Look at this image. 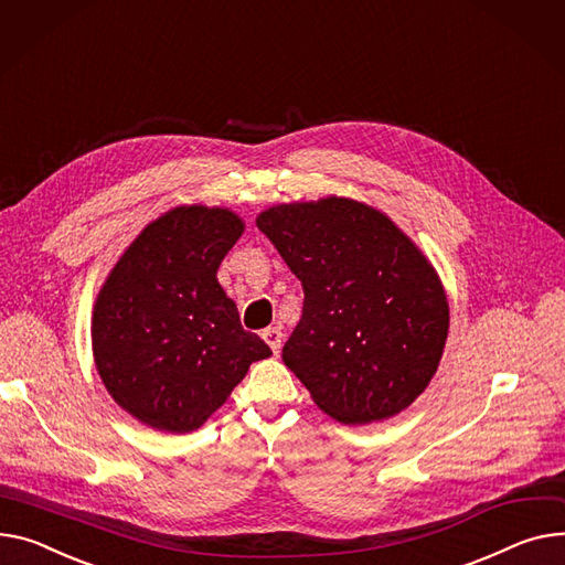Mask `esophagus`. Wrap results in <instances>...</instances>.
Here are the masks:
<instances>
[{
  "mask_svg": "<svg viewBox=\"0 0 565 565\" xmlns=\"http://www.w3.org/2000/svg\"><path fill=\"white\" fill-rule=\"evenodd\" d=\"M263 341H266L270 345V350L275 354H279L281 350V343H284V333H281V327H268L266 331H263Z\"/></svg>",
  "mask_w": 565,
  "mask_h": 565,
  "instance_id": "esophagus-1",
  "label": "esophagus"
}]
</instances>
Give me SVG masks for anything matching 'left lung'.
I'll list each match as a JSON object with an SVG mask.
<instances>
[{"mask_svg": "<svg viewBox=\"0 0 565 565\" xmlns=\"http://www.w3.org/2000/svg\"><path fill=\"white\" fill-rule=\"evenodd\" d=\"M302 281V318L281 359L313 402L343 425L397 416L438 370L449 329L443 284L397 224L348 198L258 213Z\"/></svg>", "mask_w": 565, "mask_h": 565, "instance_id": "left-lung-1", "label": "left lung"}]
</instances>
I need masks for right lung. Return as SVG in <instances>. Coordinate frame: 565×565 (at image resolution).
<instances>
[{"label": "right lung", "mask_w": 565, "mask_h": 565, "mask_svg": "<svg viewBox=\"0 0 565 565\" xmlns=\"http://www.w3.org/2000/svg\"><path fill=\"white\" fill-rule=\"evenodd\" d=\"M243 232L230 209L177 206L149 222L106 277L93 309V356L110 397L138 423L195 431L249 365L273 354L243 329L217 284Z\"/></svg>", "instance_id": "add662e5"}]
</instances>
